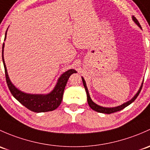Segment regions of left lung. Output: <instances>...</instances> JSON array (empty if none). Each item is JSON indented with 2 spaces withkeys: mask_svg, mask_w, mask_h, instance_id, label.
Instances as JSON below:
<instances>
[{
  "mask_svg": "<svg viewBox=\"0 0 150 150\" xmlns=\"http://www.w3.org/2000/svg\"><path fill=\"white\" fill-rule=\"evenodd\" d=\"M132 19L134 20V21L135 22V23H137V24L139 26L140 28L142 29L141 27V25H140V23H139L138 20L136 18H135L134 16H132ZM82 80H83V86H84V88L85 89H86V93H87V98H88V105H89V106L91 107V108H92L93 110H94V111H97V112H99V113H108V114H110V113H115V112H117V111H121V110L124 109V108H126L127 106H128L129 105H130L131 103H132V102H134L135 100V99L137 98V96H139V94L140 91H141L142 88V86H143V83L142 84L141 87H140L139 90V91L137 92V93L136 94V95L134 96V97L132 99H131L128 102H127V103L122 104V105H119V106H117V107H114V108H105V107H102V106H100V105H97V104H96L94 103L93 101L92 100H91V97H90V95H89V93H88V88H87V86H86V82H85L84 79H83V78H82Z\"/></svg>",
  "mask_w": 150,
  "mask_h": 150,
  "instance_id": "8db88e82",
  "label": "left lung"
}]
</instances>
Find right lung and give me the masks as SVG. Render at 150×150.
<instances>
[{
	"label": "right lung",
	"mask_w": 150,
	"mask_h": 150,
	"mask_svg": "<svg viewBox=\"0 0 150 150\" xmlns=\"http://www.w3.org/2000/svg\"><path fill=\"white\" fill-rule=\"evenodd\" d=\"M6 32L5 39H6ZM4 43L3 45L2 58L5 69V75H6L8 87L10 90L13 96L22 105H24L26 108H28L30 111H34V112H47V111H52L56 109L62 102L63 93H64V90L67 83V80L72 73L77 72L76 71L71 69L63 73L62 76L58 80L57 83L54 90L47 95H33V94L24 93L17 89L10 81L4 59Z\"/></svg>",
	"instance_id": "obj_1"
}]
</instances>
